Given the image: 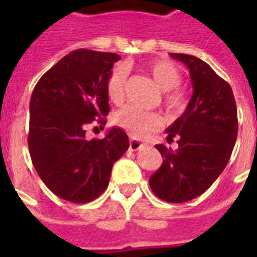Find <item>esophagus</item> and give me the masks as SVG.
<instances>
[{
	"label": "esophagus",
	"mask_w": 257,
	"mask_h": 257,
	"mask_svg": "<svg viewBox=\"0 0 257 257\" xmlns=\"http://www.w3.org/2000/svg\"><path fill=\"white\" fill-rule=\"evenodd\" d=\"M145 143H142L140 140L138 139H131L129 140V150H132V151H138L140 150V149H143L145 147Z\"/></svg>",
	"instance_id": "1"
}]
</instances>
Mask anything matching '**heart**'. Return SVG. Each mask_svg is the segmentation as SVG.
Masks as SVG:
<instances>
[{
    "instance_id": "b5f03b06",
    "label": "heart",
    "mask_w": 257,
    "mask_h": 257,
    "mask_svg": "<svg viewBox=\"0 0 257 257\" xmlns=\"http://www.w3.org/2000/svg\"><path fill=\"white\" fill-rule=\"evenodd\" d=\"M146 70L150 73L157 85L164 90L165 106L175 112L184 110L187 104V99L183 92L178 88L182 81V74L176 66L167 60H156L146 64ZM126 78H128V73L126 68L122 66L112 68V71L107 78V95L108 99L115 104L122 103L125 99ZM114 122L132 136L145 138L150 132L160 128L162 119L157 112L146 111L135 106H128L119 110L114 115Z\"/></svg>"
}]
</instances>
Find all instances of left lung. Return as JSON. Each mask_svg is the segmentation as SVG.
<instances>
[{"label":"left lung","mask_w":257,"mask_h":257,"mask_svg":"<svg viewBox=\"0 0 257 257\" xmlns=\"http://www.w3.org/2000/svg\"><path fill=\"white\" fill-rule=\"evenodd\" d=\"M189 67L193 96L186 111L167 129L168 143L157 145L162 165L150 178V187L167 202H186L209 189L226 168L238 134L237 104L231 86L201 59L171 53Z\"/></svg>","instance_id":"obj_1"}]
</instances>
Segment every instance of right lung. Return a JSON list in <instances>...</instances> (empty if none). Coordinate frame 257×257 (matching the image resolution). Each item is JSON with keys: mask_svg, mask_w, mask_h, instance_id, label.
<instances>
[{"mask_svg": "<svg viewBox=\"0 0 257 257\" xmlns=\"http://www.w3.org/2000/svg\"><path fill=\"white\" fill-rule=\"evenodd\" d=\"M119 55L77 49L37 82L30 99L29 150L42 182L60 198L85 204L108 186L114 162L129 147L128 135L111 128L86 139V125H106V84Z\"/></svg>", "mask_w": 257, "mask_h": 257, "instance_id": "add662e5", "label": "right lung"}]
</instances>
